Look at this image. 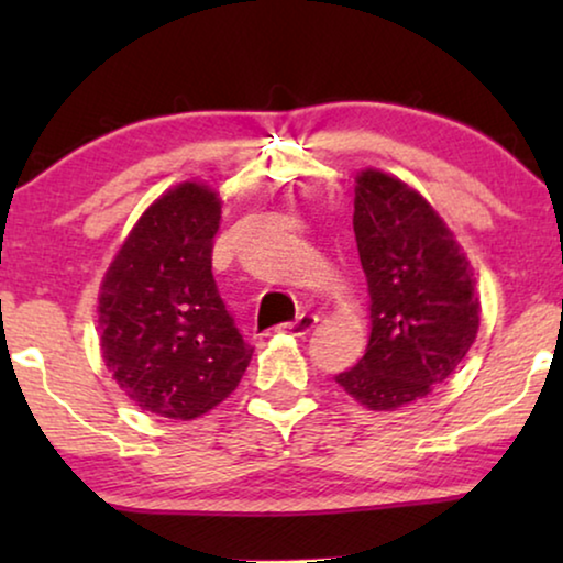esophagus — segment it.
I'll return each mask as SVG.
<instances>
[{"mask_svg": "<svg viewBox=\"0 0 563 563\" xmlns=\"http://www.w3.org/2000/svg\"><path fill=\"white\" fill-rule=\"evenodd\" d=\"M318 314H310V312H302L295 322H284L279 325V333H289V335H307L312 333L314 325H318Z\"/></svg>", "mask_w": 563, "mask_h": 563, "instance_id": "obj_1", "label": "esophagus"}]
</instances>
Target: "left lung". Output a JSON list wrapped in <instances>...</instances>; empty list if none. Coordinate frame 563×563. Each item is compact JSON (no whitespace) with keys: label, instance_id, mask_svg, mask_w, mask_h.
I'll use <instances>...</instances> for the list:
<instances>
[{"label":"left lung","instance_id":"obj_1","mask_svg":"<svg viewBox=\"0 0 563 563\" xmlns=\"http://www.w3.org/2000/svg\"><path fill=\"white\" fill-rule=\"evenodd\" d=\"M372 335L335 382L368 410H397L456 372L479 330L474 272L428 199L366 168L353 199Z\"/></svg>","mask_w":563,"mask_h":563}]
</instances>
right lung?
Masks as SVG:
<instances>
[{"label":"right lung","mask_w":563,"mask_h":563,"mask_svg":"<svg viewBox=\"0 0 563 563\" xmlns=\"http://www.w3.org/2000/svg\"><path fill=\"white\" fill-rule=\"evenodd\" d=\"M218 228L210 187L168 189L130 230L99 289L104 364L141 410L161 418L210 412L253 356L212 276Z\"/></svg>","instance_id":"obj_1"}]
</instances>
